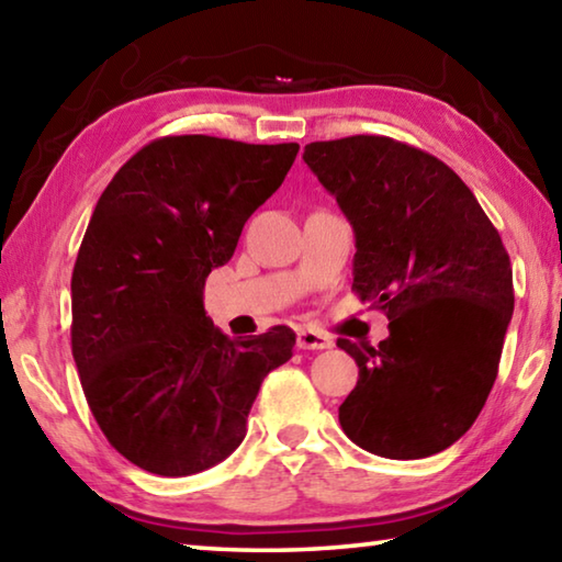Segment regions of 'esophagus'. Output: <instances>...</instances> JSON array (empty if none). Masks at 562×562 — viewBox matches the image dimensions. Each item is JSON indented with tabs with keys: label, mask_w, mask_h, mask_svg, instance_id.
<instances>
[{
	"label": "esophagus",
	"mask_w": 562,
	"mask_h": 562,
	"mask_svg": "<svg viewBox=\"0 0 562 562\" xmlns=\"http://www.w3.org/2000/svg\"><path fill=\"white\" fill-rule=\"evenodd\" d=\"M335 341L331 337H327L325 331H317V329H310L304 327L297 331V347L300 349H312V351H319V349H329Z\"/></svg>",
	"instance_id": "1"
}]
</instances>
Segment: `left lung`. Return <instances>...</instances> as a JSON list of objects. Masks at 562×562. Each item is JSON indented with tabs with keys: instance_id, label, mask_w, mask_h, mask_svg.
<instances>
[{
	"instance_id": "left-lung-1",
	"label": "left lung",
	"mask_w": 562,
	"mask_h": 562,
	"mask_svg": "<svg viewBox=\"0 0 562 562\" xmlns=\"http://www.w3.org/2000/svg\"><path fill=\"white\" fill-rule=\"evenodd\" d=\"M304 164L355 227V290L389 317L379 347L355 357L339 424L359 449L426 459L471 429L496 382L513 315V270L469 186L386 136L304 146Z\"/></svg>"
}]
</instances>
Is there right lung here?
I'll return each mask as SVG.
<instances>
[{
    "instance_id": "1",
    "label": "right lung",
    "mask_w": 562,
    "mask_h": 562,
    "mask_svg": "<svg viewBox=\"0 0 562 562\" xmlns=\"http://www.w3.org/2000/svg\"><path fill=\"white\" fill-rule=\"evenodd\" d=\"M297 150L166 136L126 160L93 207L71 274V355L103 436L138 469L190 475L227 459L262 379L292 357L284 325L223 335L203 288Z\"/></svg>"
}]
</instances>
